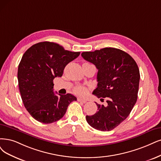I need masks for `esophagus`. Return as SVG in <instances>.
I'll return each instance as SVG.
<instances>
[{
    "instance_id": "esophagus-1",
    "label": "esophagus",
    "mask_w": 161,
    "mask_h": 161,
    "mask_svg": "<svg viewBox=\"0 0 161 161\" xmlns=\"http://www.w3.org/2000/svg\"><path fill=\"white\" fill-rule=\"evenodd\" d=\"M77 101L80 102H81L83 103H86L87 102V101L86 99H81V98H77Z\"/></svg>"
}]
</instances>
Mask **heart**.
Listing matches in <instances>:
<instances>
[{"instance_id":"1","label":"heart","mask_w":161,"mask_h":161,"mask_svg":"<svg viewBox=\"0 0 161 161\" xmlns=\"http://www.w3.org/2000/svg\"><path fill=\"white\" fill-rule=\"evenodd\" d=\"M74 92L79 96H84L87 93V89L83 86H77L74 89Z\"/></svg>"}]
</instances>
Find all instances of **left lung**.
<instances>
[{
	"instance_id": "left-lung-1",
	"label": "left lung",
	"mask_w": 161,
	"mask_h": 161,
	"mask_svg": "<svg viewBox=\"0 0 161 161\" xmlns=\"http://www.w3.org/2000/svg\"><path fill=\"white\" fill-rule=\"evenodd\" d=\"M81 56L93 64L98 72L97 87L93 94L107 105L97 103V112L86 116L90 126L102 131H109L129 116L137 99L140 73L134 59L125 52L105 47L84 52Z\"/></svg>"
}]
</instances>
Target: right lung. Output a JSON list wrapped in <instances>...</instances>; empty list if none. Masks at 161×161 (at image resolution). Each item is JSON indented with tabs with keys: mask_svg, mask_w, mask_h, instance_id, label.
<instances>
[{
	"mask_svg": "<svg viewBox=\"0 0 161 161\" xmlns=\"http://www.w3.org/2000/svg\"><path fill=\"white\" fill-rule=\"evenodd\" d=\"M80 54L50 42L36 44L24 53L18 69L19 90L24 105L36 120L56 122L64 117L70 103L77 100L71 93L56 96L53 80L62 77L65 65Z\"/></svg>",
	"mask_w": 161,
	"mask_h": 161,
	"instance_id": "right-lung-1",
	"label": "right lung"
}]
</instances>
